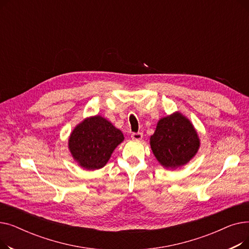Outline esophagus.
I'll list each match as a JSON object with an SVG mask.
<instances>
[{
	"instance_id": "34e87169",
	"label": "esophagus",
	"mask_w": 249,
	"mask_h": 249,
	"mask_svg": "<svg viewBox=\"0 0 249 249\" xmlns=\"http://www.w3.org/2000/svg\"><path fill=\"white\" fill-rule=\"evenodd\" d=\"M143 137V134L141 132H138V133H133L131 135V138L132 140H141Z\"/></svg>"
}]
</instances>
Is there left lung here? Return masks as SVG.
Masks as SVG:
<instances>
[{
    "mask_svg": "<svg viewBox=\"0 0 249 249\" xmlns=\"http://www.w3.org/2000/svg\"><path fill=\"white\" fill-rule=\"evenodd\" d=\"M149 143L156 160L166 169L186 165L201 145L193 123L178 111L159 120Z\"/></svg>",
    "mask_w": 249,
    "mask_h": 249,
    "instance_id": "1",
    "label": "left lung"
}]
</instances>
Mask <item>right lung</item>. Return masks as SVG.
<instances>
[{
  "instance_id": "obj_1",
  "label": "right lung",
  "mask_w": 249,
  "mask_h": 249,
  "mask_svg": "<svg viewBox=\"0 0 249 249\" xmlns=\"http://www.w3.org/2000/svg\"><path fill=\"white\" fill-rule=\"evenodd\" d=\"M124 135L109 120L100 115L87 117L69 137V150L77 164L87 171H96L109 161Z\"/></svg>"
}]
</instances>
